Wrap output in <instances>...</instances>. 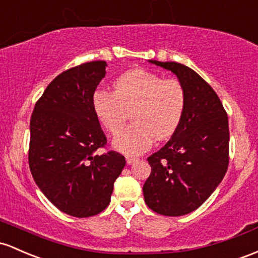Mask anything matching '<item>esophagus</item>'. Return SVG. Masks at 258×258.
I'll return each instance as SVG.
<instances>
[{"label":"esophagus","instance_id":"obj_1","mask_svg":"<svg viewBox=\"0 0 258 258\" xmlns=\"http://www.w3.org/2000/svg\"><path fill=\"white\" fill-rule=\"evenodd\" d=\"M137 160H138V158L128 157V155H127V157H126V161H127V164H128V165H131V164L136 163V161H137Z\"/></svg>","mask_w":258,"mask_h":258}]
</instances>
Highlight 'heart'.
Returning a JSON list of instances; mask_svg holds the SVG:
<instances>
[{
  "mask_svg": "<svg viewBox=\"0 0 258 258\" xmlns=\"http://www.w3.org/2000/svg\"><path fill=\"white\" fill-rule=\"evenodd\" d=\"M114 92L99 89L93 107L100 123L116 135L132 112L135 122L116 136L114 147L127 154H140L157 140L171 137L186 109V92L177 79H163L146 70H132L117 77Z\"/></svg>",
  "mask_w": 258,
  "mask_h": 258,
  "instance_id": "b5f03b06",
  "label": "heart"
}]
</instances>
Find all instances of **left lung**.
Instances as JSON below:
<instances>
[{
	"label": "left lung",
	"instance_id": "1",
	"mask_svg": "<svg viewBox=\"0 0 258 258\" xmlns=\"http://www.w3.org/2000/svg\"><path fill=\"white\" fill-rule=\"evenodd\" d=\"M171 71L186 92V109L177 131L148 157L152 171L143 185L144 201L163 216L196 211L213 194L229 164L228 115L207 82L185 64L149 60Z\"/></svg>",
	"mask_w": 258,
	"mask_h": 258
}]
</instances>
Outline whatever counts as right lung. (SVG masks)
<instances>
[{
	"mask_svg": "<svg viewBox=\"0 0 258 258\" xmlns=\"http://www.w3.org/2000/svg\"><path fill=\"white\" fill-rule=\"evenodd\" d=\"M105 69V61H92L62 72L36 101L30 118L28 158L34 181L55 207L72 217L103 212L126 164L117 152L97 153L106 137L93 95Z\"/></svg>",
	"mask_w": 258,
	"mask_h": 258,
	"instance_id": "obj_1",
	"label": "right lung"
}]
</instances>
